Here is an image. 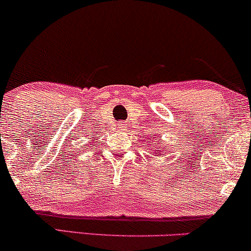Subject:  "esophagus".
<instances>
[{
  "label": "esophagus",
  "instance_id": "1",
  "mask_svg": "<svg viewBox=\"0 0 251 251\" xmlns=\"http://www.w3.org/2000/svg\"><path fill=\"white\" fill-rule=\"evenodd\" d=\"M118 128H119V129H125L126 128V125L124 123H119V124H118Z\"/></svg>",
  "mask_w": 251,
  "mask_h": 251
}]
</instances>
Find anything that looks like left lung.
<instances>
[{"label": "left lung", "mask_w": 251, "mask_h": 251, "mask_svg": "<svg viewBox=\"0 0 251 251\" xmlns=\"http://www.w3.org/2000/svg\"><path fill=\"white\" fill-rule=\"evenodd\" d=\"M157 154H158V152H157Z\"/></svg>", "instance_id": "1"}]
</instances>
